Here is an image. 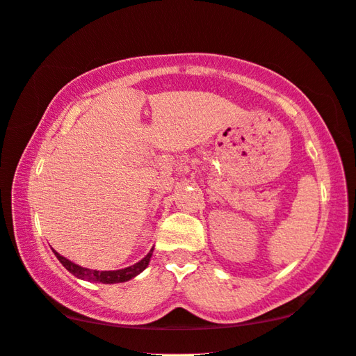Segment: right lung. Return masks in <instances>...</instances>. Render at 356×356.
<instances>
[{"instance_id": "add662e5", "label": "right lung", "mask_w": 356, "mask_h": 356, "mask_svg": "<svg viewBox=\"0 0 356 356\" xmlns=\"http://www.w3.org/2000/svg\"><path fill=\"white\" fill-rule=\"evenodd\" d=\"M56 259L61 261L63 266L66 268V270L69 273H72V275L75 277L79 279H85V281H91V282H102V284H118V282H126L129 281V279L136 277L137 275H140L145 268L148 266L149 264V259L151 255H153V249L149 250V252L147 254V257H143L140 261H137L136 265L132 266H127V268H123V270H116V271H97V270H88V268H83L80 265H75L72 264L71 260L64 259L63 255H60L56 252V250H54Z\"/></svg>"}]
</instances>
